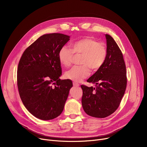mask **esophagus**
I'll return each mask as SVG.
<instances>
[{"label":"esophagus","mask_w":147,"mask_h":147,"mask_svg":"<svg viewBox=\"0 0 147 147\" xmlns=\"http://www.w3.org/2000/svg\"><path fill=\"white\" fill-rule=\"evenodd\" d=\"M73 86L75 87H78L80 86V84H78V83H76V82H73Z\"/></svg>","instance_id":"1"}]
</instances>
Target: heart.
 Listing matches in <instances>:
<instances>
[{
	"label": "heart",
	"instance_id": "b5f03b06",
	"mask_svg": "<svg viewBox=\"0 0 147 147\" xmlns=\"http://www.w3.org/2000/svg\"><path fill=\"white\" fill-rule=\"evenodd\" d=\"M71 49L64 46L58 52L60 63L65 66L71 65L75 54H82L81 66H74L65 73V77L74 82H79L90 74V68L96 70L105 60L107 51L105 46L91 37H85L71 44Z\"/></svg>",
	"mask_w": 147,
	"mask_h": 147
}]
</instances>
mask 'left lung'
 I'll list each match as a JSON object with an SVG mask.
<instances>
[{"mask_svg":"<svg viewBox=\"0 0 147 147\" xmlns=\"http://www.w3.org/2000/svg\"><path fill=\"white\" fill-rule=\"evenodd\" d=\"M107 56L103 65L87 82L95 88L82 85L83 109L90 116L104 118L119 107L126 84V65L121 51L113 38L105 34Z\"/></svg>","mask_w":147,"mask_h":147,"instance_id":"1","label":"left lung"}]
</instances>
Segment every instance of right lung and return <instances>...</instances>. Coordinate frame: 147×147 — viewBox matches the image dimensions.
<instances>
[{"label": "right lung", "instance_id": "right-lung-1", "mask_svg": "<svg viewBox=\"0 0 147 147\" xmlns=\"http://www.w3.org/2000/svg\"><path fill=\"white\" fill-rule=\"evenodd\" d=\"M69 37L61 33L44 34L25 50L20 60V96L27 110L37 119H53L64 110L73 83L59 79L62 69L58 52Z\"/></svg>", "mask_w": 147, "mask_h": 147}]
</instances>
